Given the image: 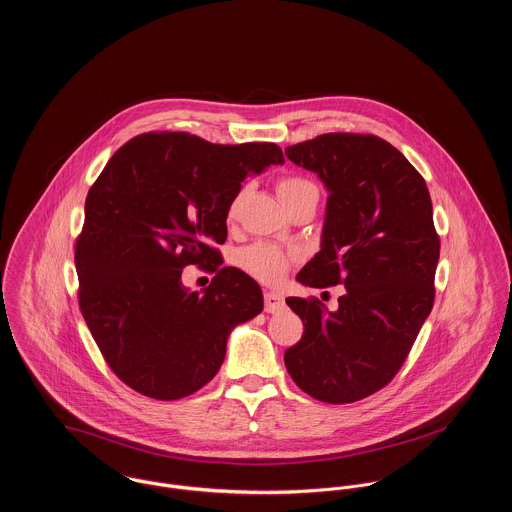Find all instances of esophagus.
Masks as SVG:
<instances>
[{"instance_id":"obj_1","label":"esophagus","mask_w":512,"mask_h":512,"mask_svg":"<svg viewBox=\"0 0 512 512\" xmlns=\"http://www.w3.org/2000/svg\"><path fill=\"white\" fill-rule=\"evenodd\" d=\"M283 309H285L283 295H279L276 291H266L264 293V311L266 313H279Z\"/></svg>"}]
</instances>
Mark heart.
<instances>
[{
	"label": "heart",
	"mask_w": 512,
	"mask_h": 512,
	"mask_svg": "<svg viewBox=\"0 0 512 512\" xmlns=\"http://www.w3.org/2000/svg\"><path fill=\"white\" fill-rule=\"evenodd\" d=\"M244 189H240L234 195L229 207V219H234L240 211L242 199H244ZM279 199L283 201V205L289 209L293 203L305 199V197H317L319 199V187L315 186V182H311L309 178L303 176H287L278 182ZM295 256L291 252L281 250L276 244H268V242H256L248 248H244L238 254V264L256 279L264 281V283H278L285 276V272L289 270V264Z\"/></svg>",
	"instance_id": "heart-1"
}]
</instances>
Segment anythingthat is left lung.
Here are the masks:
<instances>
[{"mask_svg":"<svg viewBox=\"0 0 512 512\" xmlns=\"http://www.w3.org/2000/svg\"><path fill=\"white\" fill-rule=\"evenodd\" d=\"M285 156L328 191L321 250L297 281L346 289L336 311L285 299L305 330L283 362L311 397L354 403L395 377L432 311L440 238L430 193L413 164L373 135L326 133Z\"/></svg>","mask_w":512,"mask_h":512,"instance_id":"left-lung-1","label":"left lung"}]
</instances>
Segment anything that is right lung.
Wrapping results in <instances>:
<instances>
[{
	"mask_svg": "<svg viewBox=\"0 0 512 512\" xmlns=\"http://www.w3.org/2000/svg\"><path fill=\"white\" fill-rule=\"evenodd\" d=\"M272 164H283L274 142L144 133L95 180L74 254L80 311L109 368L140 395L176 401L201 389L234 326L262 313L260 285L221 268L215 246L240 184ZM189 263L216 274L203 294L181 283Z\"/></svg>",
	"mask_w": 512,
	"mask_h": 512,
	"instance_id": "add662e5",
	"label": "right lung"
}]
</instances>
